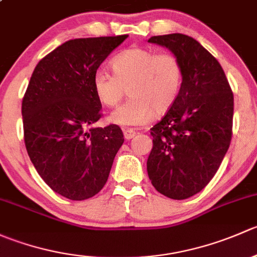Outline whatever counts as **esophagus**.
<instances>
[{
  "mask_svg": "<svg viewBox=\"0 0 257 257\" xmlns=\"http://www.w3.org/2000/svg\"><path fill=\"white\" fill-rule=\"evenodd\" d=\"M134 137H136V132H134L133 129H126V131H124V138H125L126 141H131Z\"/></svg>",
  "mask_w": 257,
  "mask_h": 257,
  "instance_id": "esophagus-1",
  "label": "esophagus"
}]
</instances>
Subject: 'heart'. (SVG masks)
Returning <instances> with one entry per match:
<instances>
[{
	"label": "heart",
	"mask_w": 257,
	"mask_h": 257,
	"mask_svg": "<svg viewBox=\"0 0 257 257\" xmlns=\"http://www.w3.org/2000/svg\"><path fill=\"white\" fill-rule=\"evenodd\" d=\"M113 73L99 68L92 85L97 99L114 107L128 88L131 99L109 115L120 126L149 123L154 113L165 114L177 102L183 84V67L173 53H157L143 47L129 48L112 59Z\"/></svg>",
	"instance_id": "obj_1"
}]
</instances>
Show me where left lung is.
<instances>
[{"label": "left lung", "instance_id": "8db88e82", "mask_svg": "<svg viewBox=\"0 0 257 257\" xmlns=\"http://www.w3.org/2000/svg\"><path fill=\"white\" fill-rule=\"evenodd\" d=\"M148 42L169 49L183 67L177 102L150 129L148 177L160 194L183 200L208 185L229 149L234 95L219 62L193 37L173 33Z\"/></svg>", "mask_w": 257, "mask_h": 257}]
</instances>
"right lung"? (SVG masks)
Wrapping results in <instances>:
<instances>
[{
	"instance_id": "add662e5",
	"label": "right lung",
	"mask_w": 257,
	"mask_h": 257,
	"mask_svg": "<svg viewBox=\"0 0 257 257\" xmlns=\"http://www.w3.org/2000/svg\"><path fill=\"white\" fill-rule=\"evenodd\" d=\"M128 36L77 38L38 62L22 100L25 144L41 178L59 195L85 200L102 190L124 138L100 118L92 80Z\"/></svg>"
}]
</instances>
